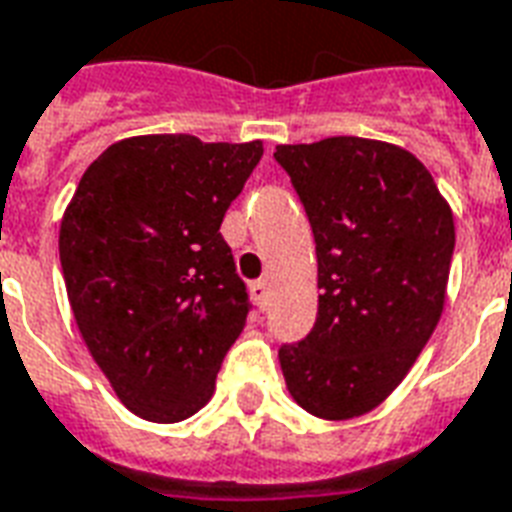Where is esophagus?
I'll list each match as a JSON object with an SVG mask.
<instances>
[{
	"label": "esophagus",
	"instance_id": "34e87169",
	"mask_svg": "<svg viewBox=\"0 0 512 512\" xmlns=\"http://www.w3.org/2000/svg\"><path fill=\"white\" fill-rule=\"evenodd\" d=\"M249 293H252V298H255L257 309H266L268 306V282L266 279H257V282H252V285H249Z\"/></svg>",
	"mask_w": 512,
	"mask_h": 512
}]
</instances>
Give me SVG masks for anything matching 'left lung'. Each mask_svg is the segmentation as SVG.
Here are the masks:
<instances>
[{
    "label": "left lung",
    "mask_w": 512,
    "mask_h": 512,
    "mask_svg": "<svg viewBox=\"0 0 512 512\" xmlns=\"http://www.w3.org/2000/svg\"><path fill=\"white\" fill-rule=\"evenodd\" d=\"M317 244V320L282 344L287 391L325 420L358 418L391 396L445 306L453 214L410 151L382 140L276 146Z\"/></svg>",
    "instance_id": "left-lung-1"
}]
</instances>
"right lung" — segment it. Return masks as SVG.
<instances>
[{
  "instance_id": "add662e5",
  "label": "right lung",
  "mask_w": 512,
  "mask_h": 512,
  "mask_svg": "<svg viewBox=\"0 0 512 512\" xmlns=\"http://www.w3.org/2000/svg\"><path fill=\"white\" fill-rule=\"evenodd\" d=\"M260 157V140H119L64 211L59 260L75 323L140 418L195 415L244 331L252 304L219 225Z\"/></svg>"
}]
</instances>
